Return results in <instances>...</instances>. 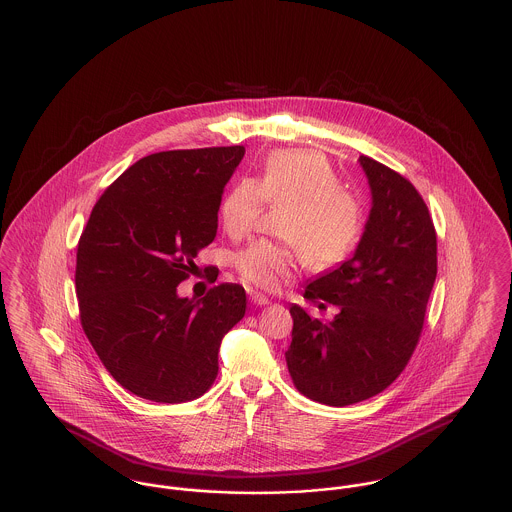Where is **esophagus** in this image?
I'll return each instance as SVG.
<instances>
[{
    "label": "esophagus",
    "mask_w": 512,
    "mask_h": 512,
    "mask_svg": "<svg viewBox=\"0 0 512 512\" xmlns=\"http://www.w3.org/2000/svg\"><path fill=\"white\" fill-rule=\"evenodd\" d=\"M249 300H251L253 306H267V304H271V300L265 294H257V292L249 294Z\"/></svg>",
    "instance_id": "1"
}]
</instances>
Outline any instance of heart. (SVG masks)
Returning <instances> with one entry per match:
<instances>
[{"label":"heart","instance_id":"b5f03b06","mask_svg":"<svg viewBox=\"0 0 512 512\" xmlns=\"http://www.w3.org/2000/svg\"><path fill=\"white\" fill-rule=\"evenodd\" d=\"M263 202L284 204L276 234L286 241L259 239L239 251V276L271 290L294 273L298 251L314 269H327L353 253L362 232L360 200L339 187V179L321 154L280 150L249 181H237L220 204L226 234L245 236L257 222Z\"/></svg>","mask_w":512,"mask_h":512}]
</instances>
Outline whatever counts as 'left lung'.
<instances>
[{"label": "left lung", "instance_id": "8db88e82", "mask_svg": "<svg viewBox=\"0 0 512 512\" xmlns=\"http://www.w3.org/2000/svg\"><path fill=\"white\" fill-rule=\"evenodd\" d=\"M372 208L351 259L306 286L304 298L339 308L321 323L292 304L286 364L298 392L345 407L384 392L415 351L436 278V232L417 189L360 156Z\"/></svg>", "mask_w": 512, "mask_h": 512}]
</instances>
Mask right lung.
<instances>
[{
	"mask_svg": "<svg viewBox=\"0 0 512 512\" xmlns=\"http://www.w3.org/2000/svg\"><path fill=\"white\" fill-rule=\"evenodd\" d=\"M243 146L159 152L130 165L101 195L79 237L81 327L118 384L181 403L218 374L224 335L245 315V290L224 282L189 300L177 286L218 230L224 187Z\"/></svg>",
	"mask_w": 512,
	"mask_h": 512,
	"instance_id": "add662e5",
	"label": "right lung"
}]
</instances>
